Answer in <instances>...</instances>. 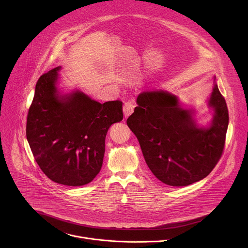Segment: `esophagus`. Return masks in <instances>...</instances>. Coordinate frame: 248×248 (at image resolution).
Wrapping results in <instances>:
<instances>
[{
  "mask_svg": "<svg viewBox=\"0 0 248 248\" xmlns=\"http://www.w3.org/2000/svg\"><path fill=\"white\" fill-rule=\"evenodd\" d=\"M134 107H135V106H134L133 101H128V102H126V103L124 105L123 111H124V115L125 118L129 117V116L133 113Z\"/></svg>",
  "mask_w": 248,
  "mask_h": 248,
  "instance_id": "1",
  "label": "esophagus"
}]
</instances>
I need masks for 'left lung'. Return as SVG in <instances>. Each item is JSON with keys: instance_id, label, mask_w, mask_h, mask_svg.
<instances>
[{"instance_id": "obj_1", "label": "left lung", "mask_w": 248, "mask_h": 248, "mask_svg": "<svg viewBox=\"0 0 248 248\" xmlns=\"http://www.w3.org/2000/svg\"><path fill=\"white\" fill-rule=\"evenodd\" d=\"M215 79L207 99L212 118L204 125L198 123L195 107L184 106L170 92L144 91L137 96L126 124L150 170L164 184L181 187L205 178L222 155L229 113Z\"/></svg>"}]
</instances>
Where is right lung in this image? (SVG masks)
<instances>
[{"instance_id":"1","label":"right lung","mask_w":248,"mask_h":248,"mask_svg":"<svg viewBox=\"0 0 248 248\" xmlns=\"http://www.w3.org/2000/svg\"><path fill=\"white\" fill-rule=\"evenodd\" d=\"M58 66L38 79L26 136L42 171L53 182L84 186L99 173L109 127L123 120V103L103 104L75 89L63 92Z\"/></svg>"}]
</instances>
